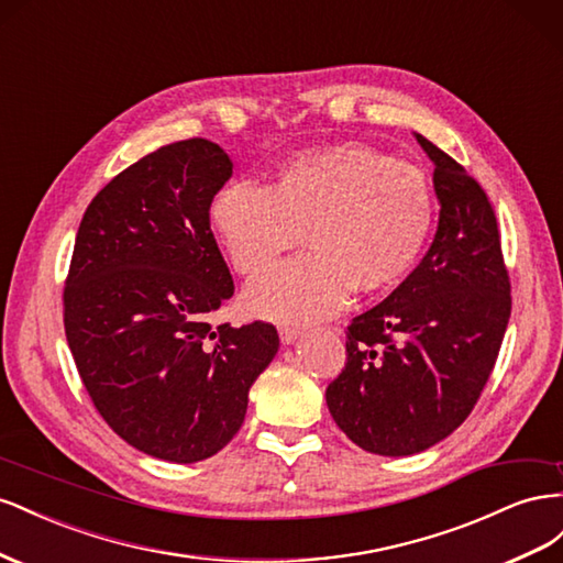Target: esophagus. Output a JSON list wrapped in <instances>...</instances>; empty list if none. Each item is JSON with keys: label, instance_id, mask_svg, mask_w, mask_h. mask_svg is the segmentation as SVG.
<instances>
[{"label": "esophagus", "instance_id": "34e87169", "mask_svg": "<svg viewBox=\"0 0 563 563\" xmlns=\"http://www.w3.org/2000/svg\"><path fill=\"white\" fill-rule=\"evenodd\" d=\"M301 336V330L295 328V325H283L280 328V342L283 344H295Z\"/></svg>", "mask_w": 563, "mask_h": 563}]
</instances>
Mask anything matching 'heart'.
<instances>
[{"instance_id":"heart-1","label":"heart","mask_w":563,"mask_h":563,"mask_svg":"<svg viewBox=\"0 0 563 563\" xmlns=\"http://www.w3.org/2000/svg\"><path fill=\"white\" fill-rule=\"evenodd\" d=\"M422 169L375 148L303 151L271 186L233 181L212 202V227L240 276H260L301 238L309 254L273 268L247 290L256 316L311 323L340 311L356 287H394L420 260L433 227Z\"/></svg>"}]
</instances>
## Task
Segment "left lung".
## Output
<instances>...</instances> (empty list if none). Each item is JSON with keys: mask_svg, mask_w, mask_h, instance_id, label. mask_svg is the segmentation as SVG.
I'll return each mask as SVG.
<instances>
[{"mask_svg": "<svg viewBox=\"0 0 563 563\" xmlns=\"http://www.w3.org/2000/svg\"><path fill=\"white\" fill-rule=\"evenodd\" d=\"M433 163L439 229L396 290L346 328V363L325 391L346 437L404 457L467 420L493 373L511 313L500 231L486 190L415 134Z\"/></svg>", "mask_w": 563, "mask_h": 563, "instance_id": "8db88e82", "label": "left lung"}]
</instances>
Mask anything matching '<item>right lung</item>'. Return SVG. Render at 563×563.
<instances>
[{
	"instance_id": "1",
	"label": "right lung",
	"mask_w": 563,
	"mask_h": 563,
	"mask_svg": "<svg viewBox=\"0 0 563 563\" xmlns=\"http://www.w3.org/2000/svg\"><path fill=\"white\" fill-rule=\"evenodd\" d=\"M231 174L207 139L120 172L87 207L63 290L68 346L96 410L136 451L176 464L235 437L280 346L264 320L212 323L235 290L210 229Z\"/></svg>"
}]
</instances>
